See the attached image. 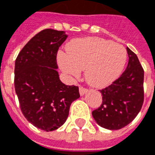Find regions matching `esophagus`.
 Returning <instances> with one entry per match:
<instances>
[{
  "label": "esophagus",
  "instance_id": "34e87169",
  "mask_svg": "<svg viewBox=\"0 0 155 155\" xmlns=\"http://www.w3.org/2000/svg\"><path fill=\"white\" fill-rule=\"evenodd\" d=\"M87 92V88H84V87H79V93H80V95H83Z\"/></svg>",
  "mask_w": 155,
  "mask_h": 155
}]
</instances>
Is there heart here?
Here are the masks:
<instances>
[{"label":"heart","instance_id":"1","mask_svg":"<svg viewBox=\"0 0 155 155\" xmlns=\"http://www.w3.org/2000/svg\"><path fill=\"white\" fill-rule=\"evenodd\" d=\"M126 60V50L122 45L95 37L72 41L67 53L60 52L57 56L64 74L74 78L85 69L86 80L95 87L112 83L122 73Z\"/></svg>","mask_w":155,"mask_h":155}]
</instances>
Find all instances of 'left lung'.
<instances>
[{
    "mask_svg": "<svg viewBox=\"0 0 155 155\" xmlns=\"http://www.w3.org/2000/svg\"><path fill=\"white\" fill-rule=\"evenodd\" d=\"M127 68L112 84L101 90L102 104L92 111L95 122L104 128L118 130L137 117L144 102V69L137 54L127 47Z\"/></svg>",
    "mask_w": 155,
    "mask_h": 155,
    "instance_id": "8db88e82",
    "label": "left lung"
}]
</instances>
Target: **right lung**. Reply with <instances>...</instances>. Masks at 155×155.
Returning a JSON list of instances; mask_svg holds the SVG:
<instances>
[{
	"mask_svg": "<svg viewBox=\"0 0 155 155\" xmlns=\"http://www.w3.org/2000/svg\"><path fill=\"white\" fill-rule=\"evenodd\" d=\"M68 36L64 31L44 29L24 46L15 60V88L27 120L43 131L62 126L69 108L80 97L78 87L60 81L56 55Z\"/></svg>",
	"mask_w": 155,
	"mask_h": 155,
	"instance_id": "1",
	"label": "right lung"
}]
</instances>
